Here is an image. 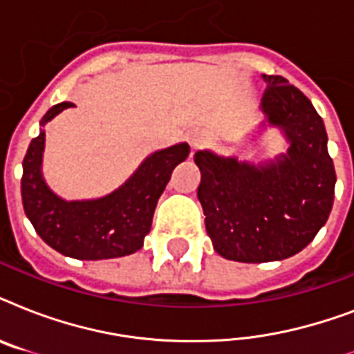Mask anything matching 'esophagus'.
Instances as JSON below:
<instances>
[{
  "label": "esophagus",
  "instance_id": "34e87169",
  "mask_svg": "<svg viewBox=\"0 0 354 354\" xmlns=\"http://www.w3.org/2000/svg\"><path fill=\"white\" fill-rule=\"evenodd\" d=\"M204 143L205 138L202 133H193V136H191V147H193V149H200Z\"/></svg>",
  "mask_w": 354,
  "mask_h": 354
}]
</instances>
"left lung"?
I'll return each mask as SVG.
<instances>
[{
	"mask_svg": "<svg viewBox=\"0 0 354 354\" xmlns=\"http://www.w3.org/2000/svg\"><path fill=\"white\" fill-rule=\"evenodd\" d=\"M263 112L285 130L290 149L253 167L196 152L198 200L216 253L239 263H268L301 252L329 218L336 172L318 112L285 77H264Z\"/></svg>",
	"mask_w": 354,
	"mask_h": 354,
	"instance_id": "obj_1",
	"label": "left lung"
}]
</instances>
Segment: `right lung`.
<instances>
[{
	"label": "right lung",
	"instance_id": "right-lung-1",
	"mask_svg": "<svg viewBox=\"0 0 354 354\" xmlns=\"http://www.w3.org/2000/svg\"><path fill=\"white\" fill-rule=\"evenodd\" d=\"M73 106L60 102L40 121L44 127L55 115ZM46 133L30 141L24 158L21 200L25 215L41 241L62 255L80 261H99L130 255L143 246L150 232L158 198L178 163L185 161V143L149 156L122 187L104 198L66 202L53 194L41 178V152Z\"/></svg>",
	"mask_w": 354,
	"mask_h": 354
}]
</instances>
